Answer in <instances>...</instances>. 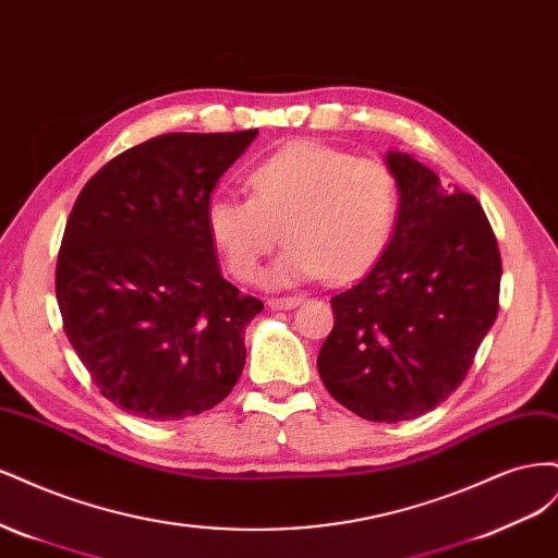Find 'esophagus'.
Returning a JSON list of instances; mask_svg holds the SVG:
<instances>
[{"instance_id": "1", "label": "esophagus", "mask_w": 558, "mask_h": 558, "mask_svg": "<svg viewBox=\"0 0 558 558\" xmlns=\"http://www.w3.org/2000/svg\"><path fill=\"white\" fill-rule=\"evenodd\" d=\"M305 300V298H300V295H286V298H269L267 300V305L272 307V310H293V307H298L300 302Z\"/></svg>"}]
</instances>
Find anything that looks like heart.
<instances>
[{
	"instance_id": "obj_1",
	"label": "heart",
	"mask_w": 558,
	"mask_h": 558,
	"mask_svg": "<svg viewBox=\"0 0 558 558\" xmlns=\"http://www.w3.org/2000/svg\"><path fill=\"white\" fill-rule=\"evenodd\" d=\"M246 185L251 197H216L205 214L209 242L238 281L258 277L279 228L289 246L265 272L275 289L356 279L393 240L400 181L381 158L298 142L253 167Z\"/></svg>"
}]
</instances>
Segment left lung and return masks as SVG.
I'll use <instances>...</instances> for the list:
<instances>
[{"label": "left lung", "instance_id": "1", "mask_svg": "<svg viewBox=\"0 0 558 558\" xmlns=\"http://www.w3.org/2000/svg\"><path fill=\"white\" fill-rule=\"evenodd\" d=\"M400 181L393 240L337 293L316 367L328 393L367 421L435 410L465 379L498 316L500 251L475 195L442 189L410 154L388 150Z\"/></svg>", "mask_w": 558, "mask_h": 558}]
</instances>
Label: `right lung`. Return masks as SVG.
<instances>
[{"instance_id": "1", "label": "right lung", "mask_w": 558, "mask_h": 558, "mask_svg": "<svg viewBox=\"0 0 558 558\" xmlns=\"http://www.w3.org/2000/svg\"><path fill=\"white\" fill-rule=\"evenodd\" d=\"M258 130L170 132L107 162L74 202L56 269L66 337L99 393L177 421L238 384L263 310L221 277L205 214Z\"/></svg>"}]
</instances>
